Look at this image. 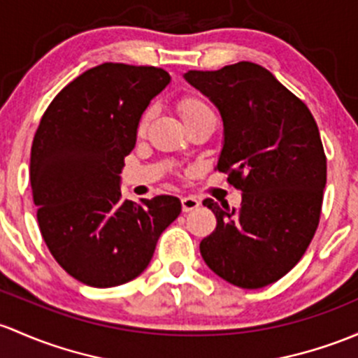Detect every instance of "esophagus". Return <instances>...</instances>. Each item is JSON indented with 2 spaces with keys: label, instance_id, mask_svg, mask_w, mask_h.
I'll use <instances>...</instances> for the list:
<instances>
[{
  "label": "esophagus",
  "instance_id": "34e87169",
  "mask_svg": "<svg viewBox=\"0 0 358 358\" xmlns=\"http://www.w3.org/2000/svg\"><path fill=\"white\" fill-rule=\"evenodd\" d=\"M199 206H201L199 199L192 197V195H189V197H182V210H183V213H190V210L197 209Z\"/></svg>",
  "mask_w": 358,
  "mask_h": 358
}]
</instances>
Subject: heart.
I'll list each match as a JSON object with an SVG mask.
<instances>
[{"label": "heart", "instance_id": "heart-1", "mask_svg": "<svg viewBox=\"0 0 358 358\" xmlns=\"http://www.w3.org/2000/svg\"><path fill=\"white\" fill-rule=\"evenodd\" d=\"M178 111L180 115H182L183 122H189V120L195 118V116L199 115H204V113H213L208 104H206L204 101L199 99V97H185V99L180 101ZM149 120H150V110L145 111L144 115H142L141 122H138V131H141V134H144L145 129H148Z\"/></svg>", "mask_w": 358, "mask_h": 358}]
</instances>
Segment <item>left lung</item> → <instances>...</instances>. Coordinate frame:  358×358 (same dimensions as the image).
Returning <instances> with one entry per match:
<instances>
[{
    "label": "left lung",
    "mask_w": 358,
    "mask_h": 358,
    "mask_svg": "<svg viewBox=\"0 0 358 358\" xmlns=\"http://www.w3.org/2000/svg\"><path fill=\"white\" fill-rule=\"evenodd\" d=\"M223 120L216 169L242 190L238 210L206 199L216 229L201 242L213 273L235 287H268L306 254L321 216L326 156L317 123L269 70L240 62L214 71L189 70Z\"/></svg>",
    "instance_id": "left-lung-1"
}]
</instances>
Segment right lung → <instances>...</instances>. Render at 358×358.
I'll use <instances>...</instances> for the list:
<instances>
[{
	"mask_svg": "<svg viewBox=\"0 0 358 358\" xmlns=\"http://www.w3.org/2000/svg\"><path fill=\"white\" fill-rule=\"evenodd\" d=\"M169 80L156 66H94L52 99L34 135L30 185L41 235L56 262L89 287H118L144 273L182 213L173 195L137 204L120 189L138 122Z\"/></svg>",
	"mask_w": 358,
	"mask_h": 358,
	"instance_id": "obj_1",
	"label": "right lung"
}]
</instances>
